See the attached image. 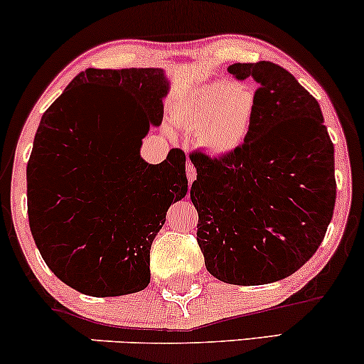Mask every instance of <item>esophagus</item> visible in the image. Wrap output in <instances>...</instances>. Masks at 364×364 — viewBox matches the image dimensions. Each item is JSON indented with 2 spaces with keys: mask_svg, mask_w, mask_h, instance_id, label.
I'll list each match as a JSON object with an SVG mask.
<instances>
[{
  "mask_svg": "<svg viewBox=\"0 0 364 364\" xmlns=\"http://www.w3.org/2000/svg\"><path fill=\"white\" fill-rule=\"evenodd\" d=\"M186 173H187V181H189V183H192V182L196 181V177H197V172H196V167H194V165L191 164V161H187Z\"/></svg>",
  "mask_w": 364,
  "mask_h": 364,
  "instance_id": "esophagus-1",
  "label": "esophagus"
}]
</instances>
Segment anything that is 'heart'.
I'll return each mask as SVG.
<instances>
[{
  "mask_svg": "<svg viewBox=\"0 0 364 364\" xmlns=\"http://www.w3.org/2000/svg\"><path fill=\"white\" fill-rule=\"evenodd\" d=\"M257 96L235 80H216L197 89L173 109L172 121L197 134L214 155H228L243 145L253 123Z\"/></svg>",
  "mask_w": 364,
  "mask_h": 364,
  "instance_id": "obj_1",
  "label": "heart"
}]
</instances>
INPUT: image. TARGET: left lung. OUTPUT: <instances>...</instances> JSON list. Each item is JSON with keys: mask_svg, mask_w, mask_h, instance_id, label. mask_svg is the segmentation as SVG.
Segmentation results:
<instances>
[{"mask_svg": "<svg viewBox=\"0 0 364 364\" xmlns=\"http://www.w3.org/2000/svg\"><path fill=\"white\" fill-rule=\"evenodd\" d=\"M228 73L257 80V107L237 150L191 154L197 243L218 280L264 285L297 272L324 240L336 204L334 145L319 102L284 67L262 60Z\"/></svg>", "mask_w": 364, "mask_h": 364, "instance_id": "obj_1", "label": "left lung"}]
</instances>
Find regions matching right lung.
<instances>
[{
	"instance_id": "1",
	"label": "right lung",
	"mask_w": 364,
	"mask_h": 364,
	"mask_svg": "<svg viewBox=\"0 0 364 364\" xmlns=\"http://www.w3.org/2000/svg\"><path fill=\"white\" fill-rule=\"evenodd\" d=\"M164 69H87L45 111L26 165L28 221L43 262L65 285L118 297L150 284V248L187 194L186 154L140 156L164 118Z\"/></svg>"
}]
</instances>
